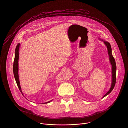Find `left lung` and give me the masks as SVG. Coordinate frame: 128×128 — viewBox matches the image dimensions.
Returning a JSON list of instances; mask_svg holds the SVG:
<instances>
[{"instance_id": "1", "label": "left lung", "mask_w": 128, "mask_h": 128, "mask_svg": "<svg viewBox=\"0 0 128 128\" xmlns=\"http://www.w3.org/2000/svg\"><path fill=\"white\" fill-rule=\"evenodd\" d=\"M103 41V40H102ZM104 44L106 45V47H107V49H108V54H109V57H110V62L111 64L112 65V85L111 86L110 88V89L109 90V91H108L103 97L102 98L106 96L107 95L109 94L111 92V91L113 90V89H114V87L115 85V83H116V62H115V59L114 58L112 54V48H111V46L110 44L107 42H105L104 41Z\"/></svg>"}]
</instances>
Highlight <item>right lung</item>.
<instances>
[{"instance_id":"obj_1","label":"right lung","mask_w":128,"mask_h":128,"mask_svg":"<svg viewBox=\"0 0 128 128\" xmlns=\"http://www.w3.org/2000/svg\"><path fill=\"white\" fill-rule=\"evenodd\" d=\"M19 46H20V44H18L16 48L15 49V58L14 60V64H13V73L16 82V84H17V86L19 88V90L20 91L21 93H22L21 87L20 86V82H19V76H18V59H19ZM23 95V94H22ZM51 101L48 102L46 103H48Z\"/></svg>"}]
</instances>
